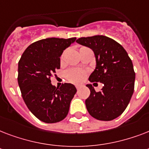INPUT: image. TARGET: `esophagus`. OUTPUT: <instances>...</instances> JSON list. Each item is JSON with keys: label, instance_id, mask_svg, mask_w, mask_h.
<instances>
[{"label": "esophagus", "instance_id": "34e87169", "mask_svg": "<svg viewBox=\"0 0 149 149\" xmlns=\"http://www.w3.org/2000/svg\"><path fill=\"white\" fill-rule=\"evenodd\" d=\"M76 88H77V90L78 91L79 88H80V86H76Z\"/></svg>", "mask_w": 149, "mask_h": 149}]
</instances>
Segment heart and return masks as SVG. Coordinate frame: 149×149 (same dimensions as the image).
Instances as JSON below:
<instances>
[{
	"mask_svg": "<svg viewBox=\"0 0 149 149\" xmlns=\"http://www.w3.org/2000/svg\"><path fill=\"white\" fill-rule=\"evenodd\" d=\"M83 49H84V48H81L80 50ZM63 56H64V53L62 54V56H61V61L63 60ZM86 75H87L86 71L84 70H80V69H75V68L66 70L65 72V79H67L69 82L74 84H79L83 83L86 78Z\"/></svg>",
	"mask_w": 149,
	"mask_h": 149,
	"instance_id": "heart-1",
	"label": "heart"
}]
</instances>
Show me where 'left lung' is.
Here are the masks:
<instances>
[{
    "label": "left lung",
    "instance_id": "1",
    "mask_svg": "<svg viewBox=\"0 0 149 149\" xmlns=\"http://www.w3.org/2000/svg\"><path fill=\"white\" fill-rule=\"evenodd\" d=\"M77 42L95 54L97 66L89 80L104 84L100 92L86 85L91 91L85 101L86 109L97 120H113L125 111L134 93L135 72L132 59L122 45L107 36L82 37Z\"/></svg>",
    "mask_w": 149,
    "mask_h": 149
}]
</instances>
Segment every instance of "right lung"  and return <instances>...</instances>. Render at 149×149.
<instances>
[{
	"instance_id": "1",
	"label": "right lung",
	"mask_w": 149,
	"mask_h": 149,
	"mask_svg": "<svg viewBox=\"0 0 149 149\" xmlns=\"http://www.w3.org/2000/svg\"><path fill=\"white\" fill-rule=\"evenodd\" d=\"M76 39L48 38L35 42L24 50L18 62L17 82L22 98L29 111L43 122L63 120L77 93L71 84H63L59 88L51 84V77L60 68L63 50Z\"/></svg>"
}]
</instances>
